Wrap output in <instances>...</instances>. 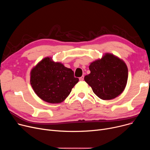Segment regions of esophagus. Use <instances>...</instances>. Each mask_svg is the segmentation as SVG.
Here are the masks:
<instances>
[{"label":"esophagus","instance_id":"1","mask_svg":"<svg viewBox=\"0 0 150 150\" xmlns=\"http://www.w3.org/2000/svg\"><path fill=\"white\" fill-rule=\"evenodd\" d=\"M80 81H83L84 80V75H83L82 76H81L80 78H79Z\"/></svg>","mask_w":150,"mask_h":150}]
</instances>
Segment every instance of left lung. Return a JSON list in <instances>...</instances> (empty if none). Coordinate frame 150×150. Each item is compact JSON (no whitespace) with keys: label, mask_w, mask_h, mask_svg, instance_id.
<instances>
[{"label":"left lung","mask_w":150,"mask_h":150,"mask_svg":"<svg viewBox=\"0 0 150 150\" xmlns=\"http://www.w3.org/2000/svg\"><path fill=\"white\" fill-rule=\"evenodd\" d=\"M91 73L84 81L96 95L104 100H112L123 92L127 84L128 70L126 63L114 54L106 53L91 63Z\"/></svg>","instance_id":"8db88e82"}]
</instances>
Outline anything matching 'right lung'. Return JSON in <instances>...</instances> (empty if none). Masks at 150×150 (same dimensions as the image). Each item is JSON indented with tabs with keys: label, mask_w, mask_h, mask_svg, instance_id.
Segmentation results:
<instances>
[{
	"label": "right lung",
	"mask_w": 150,
	"mask_h": 150,
	"mask_svg": "<svg viewBox=\"0 0 150 150\" xmlns=\"http://www.w3.org/2000/svg\"><path fill=\"white\" fill-rule=\"evenodd\" d=\"M79 79L72 69L51 57L39 61L30 72V84L36 95L50 103H60L70 94Z\"/></svg>",
	"instance_id": "1"
}]
</instances>
